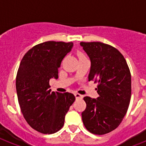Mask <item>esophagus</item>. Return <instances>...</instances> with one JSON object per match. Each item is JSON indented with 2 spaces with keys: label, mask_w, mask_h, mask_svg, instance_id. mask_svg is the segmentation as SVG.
I'll return each instance as SVG.
<instances>
[{
  "label": "esophagus",
  "mask_w": 146,
  "mask_h": 146,
  "mask_svg": "<svg viewBox=\"0 0 146 146\" xmlns=\"http://www.w3.org/2000/svg\"><path fill=\"white\" fill-rule=\"evenodd\" d=\"M75 97L76 99H80V98H82V96L79 93H75Z\"/></svg>",
  "instance_id": "obj_1"
}]
</instances>
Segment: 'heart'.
Returning a JSON list of instances; mask_svg holds the SVG:
<instances>
[{"instance_id": "obj_1", "label": "heart", "mask_w": 146, "mask_h": 146, "mask_svg": "<svg viewBox=\"0 0 146 146\" xmlns=\"http://www.w3.org/2000/svg\"><path fill=\"white\" fill-rule=\"evenodd\" d=\"M80 56H84V55L82 54H79V57H80Z\"/></svg>"}]
</instances>
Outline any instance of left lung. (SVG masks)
Returning a JSON list of instances; mask_svg holds the SVG:
<instances>
[{
  "label": "left lung",
  "instance_id": "left-lung-1",
  "mask_svg": "<svg viewBox=\"0 0 146 146\" xmlns=\"http://www.w3.org/2000/svg\"><path fill=\"white\" fill-rule=\"evenodd\" d=\"M91 67L89 81L97 82L96 98L84 97L82 119L90 133L103 135L120 125L131 98V74L126 60L115 48L102 42H81Z\"/></svg>",
  "mask_w": 146,
  "mask_h": 146
}]
</instances>
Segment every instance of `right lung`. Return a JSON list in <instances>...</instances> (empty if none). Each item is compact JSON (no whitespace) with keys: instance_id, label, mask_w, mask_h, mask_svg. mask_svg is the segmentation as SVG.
Wrapping results in <instances>:
<instances>
[{"instance_id":"right-lung-1","label":"right lung","mask_w":146,"mask_h":146,"mask_svg":"<svg viewBox=\"0 0 146 146\" xmlns=\"http://www.w3.org/2000/svg\"><path fill=\"white\" fill-rule=\"evenodd\" d=\"M73 46V42H43L29 50L19 64L16 79L19 106L27 123L42 133L61 129L76 99L70 92H51L49 85L50 79H58L62 60Z\"/></svg>"}]
</instances>
